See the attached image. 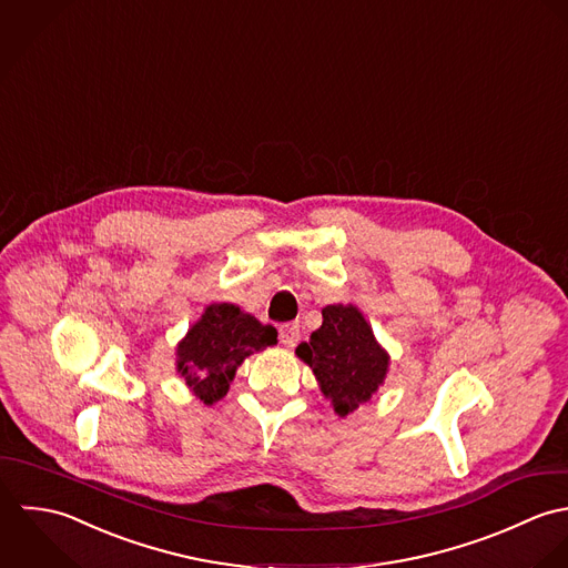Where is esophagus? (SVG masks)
I'll return each mask as SVG.
<instances>
[{"label":"esophagus","mask_w":568,"mask_h":568,"mask_svg":"<svg viewBox=\"0 0 568 568\" xmlns=\"http://www.w3.org/2000/svg\"><path fill=\"white\" fill-rule=\"evenodd\" d=\"M278 338H281L285 346L294 348L298 341H301V327L296 323H285V325L278 327Z\"/></svg>","instance_id":"1"}]
</instances>
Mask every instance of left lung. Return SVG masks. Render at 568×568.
<instances>
[{"label": "left lung", "instance_id": "1", "mask_svg": "<svg viewBox=\"0 0 568 568\" xmlns=\"http://www.w3.org/2000/svg\"><path fill=\"white\" fill-rule=\"evenodd\" d=\"M296 355L312 366L341 417L371 399L388 368V355L353 305L325 307L321 329L298 344Z\"/></svg>", "mask_w": 568, "mask_h": 568}]
</instances>
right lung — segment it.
<instances>
[{"instance_id":"right-lung-1","label":"right lung","mask_w":568,"mask_h":568,"mask_svg":"<svg viewBox=\"0 0 568 568\" xmlns=\"http://www.w3.org/2000/svg\"><path fill=\"white\" fill-rule=\"evenodd\" d=\"M276 329L234 305H211L178 346V371L193 393L213 406L227 393L236 366L254 351L276 344Z\"/></svg>"}]
</instances>
